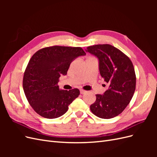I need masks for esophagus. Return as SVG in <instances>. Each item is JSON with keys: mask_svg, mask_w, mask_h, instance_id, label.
Returning a JSON list of instances; mask_svg holds the SVG:
<instances>
[{"mask_svg": "<svg viewBox=\"0 0 157 157\" xmlns=\"http://www.w3.org/2000/svg\"><path fill=\"white\" fill-rule=\"evenodd\" d=\"M80 92L81 94H86L87 92V91H86V90H80Z\"/></svg>", "mask_w": 157, "mask_h": 157, "instance_id": "34e87169", "label": "esophagus"}]
</instances>
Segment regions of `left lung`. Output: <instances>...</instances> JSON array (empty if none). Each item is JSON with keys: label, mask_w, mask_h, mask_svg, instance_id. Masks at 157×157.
I'll use <instances>...</instances> for the list:
<instances>
[{"label": "left lung", "mask_w": 157, "mask_h": 157, "mask_svg": "<svg viewBox=\"0 0 157 157\" xmlns=\"http://www.w3.org/2000/svg\"><path fill=\"white\" fill-rule=\"evenodd\" d=\"M86 49L99 59L100 75L109 84L103 95H96V100L90 105V110L101 118L117 117L134 96L136 84L134 65L126 54L112 45L97 44Z\"/></svg>", "instance_id": "1"}]
</instances>
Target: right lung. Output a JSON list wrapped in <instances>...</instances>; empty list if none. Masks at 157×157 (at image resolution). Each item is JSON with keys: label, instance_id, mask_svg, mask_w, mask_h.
Segmentation results:
<instances>
[{"label": "right lung", "instance_id": "obj_1", "mask_svg": "<svg viewBox=\"0 0 157 157\" xmlns=\"http://www.w3.org/2000/svg\"><path fill=\"white\" fill-rule=\"evenodd\" d=\"M85 54L80 47L61 46L46 47L33 54L24 72L23 88L28 102L37 114L56 118L67 111L80 91L77 88L60 90L59 78L67 75L75 59Z\"/></svg>", "mask_w": 157, "mask_h": 157}]
</instances>
